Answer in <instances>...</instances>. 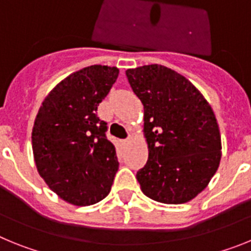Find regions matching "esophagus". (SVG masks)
I'll list each match as a JSON object with an SVG mask.
<instances>
[{
  "label": "esophagus",
  "mask_w": 251,
  "mask_h": 251,
  "mask_svg": "<svg viewBox=\"0 0 251 251\" xmlns=\"http://www.w3.org/2000/svg\"><path fill=\"white\" fill-rule=\"evenodd\" d=\"M129 141H130V137H128L127 139H124V143H128V142H129Z\"/></svg>",
  "instance_id": "1"
}]
</instances>
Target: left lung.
<instances>
[{
    "label": "left lung",
    "mask_w": 251,
    "mask_h": 251,
    "mask_svg": "<svg viewBox=\"0 0 251 251\" xmlns=\"http://www.w3.org/2000/svg\"><path fill=\"white\" fill-rule=\"evenodd\" d=\"M145 108L148 161L137 172L142 192L162 203H185L219 168L221 137L214 110L191 81L158 64L126 72Z\"/></svg>",
    "instance_id": "left-lung-1"
}]
</instances>
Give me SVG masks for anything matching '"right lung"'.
I'll return each instance as SVG.
<instances>
[{
    "label": "right lung",
    "instance_id": "right-lung-1",
    "mask_svg": "<svg viewBox=\"0 0 251 251\" xmlns=\"http://www.w3.org/2000/svg\"><path fill=\"white\" fill-rule=\"evenodd\" d=\"M115 66L92 65L60 81L40 106L32 151L40 176L66 202L89 206L110 192L118 158L98 105L118 77Z\"/></svg>",
    "mask_w": 251,
    "mask_h": 251
}]
</instances>
